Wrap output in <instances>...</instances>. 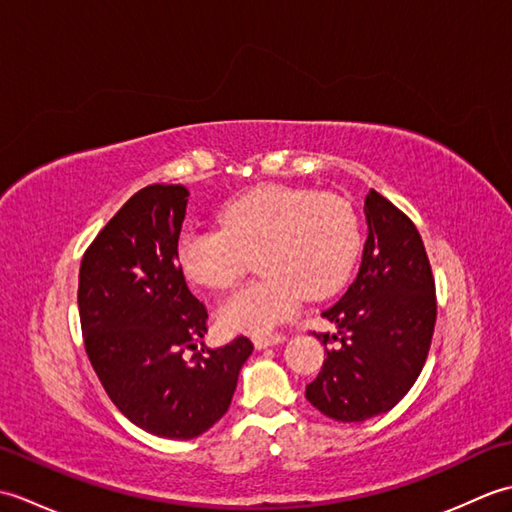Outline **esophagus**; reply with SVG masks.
I'll use <instances>...</instances> for the list:
<instances>
[{
    "label": "esophagus",
    "mask_w": 512,
    "mask_h": 512,
    "mask_svg": "<svg viewBox=\"0 0 512 512\" xmlns=\"http://www.w3.org/2000/svg\"><path fill=\"white\" fill-rule=\"evenodd\" d=\"M286 336L284 334H264V336H255L253 343L257 350H264V347H270V345H277V343H284Z\"/></svg>",
    "instance_id": "esophagus-1"
}]
</instances>
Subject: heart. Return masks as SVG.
<instances>
[{
  "label": "heart",
  "mask_w": 512,
  "mask_h": 512,
  "mask_svg": "<svg viewBox=\"0 0 512 512\" xmlns=\"http://www.w3.org/2000/svg\"><path fill=\"white\" fill-rule=\"evenodd\" d=\"M222 228H187L176 257L189 281L226 290L248 259L262 279L228 295L217 308L226 332L264 336L297 312L303 297L334 295L356 264L361 226L341 195L262 184L220 211Z\"/></svg>",
  "instance_id": "heart-1"
}]
</instances>
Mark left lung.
<instances>
[{
	"label": "left lung",
	"instance_id": "8db88e82",
	"mask_svg": "<svg viewBox=\"0 0 512 512\" xmlns=\"http://www.w3.org/2000/svg\"><path fill=\"white\" fill-rule=\"evenodd\" d=\"M369 235L354 284L323 317L339 334H317L328 345L306 398L323 416L363 422L402 400L427 361L436 328V281L416 224L385 195L365 198Z\"/></svg>",
	"mask_w": 512,
	"mask_h": 512
}]
</instances>
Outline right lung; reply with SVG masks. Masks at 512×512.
<instances>
[{"label": "right lung", "mask_w": 512, "mask_h": 512, "mask_svg": "<svg viewBox=\"0 0 512 512\" xmlns=\"http://www.w3.org/2000/svg\"><path fill=\"white\" fill-rule=\"evenodd\" d=\"M189 191L149 184L94 237L81 262L79 317L90 363L118 411L160 438L191 440L231 407L253 352L246 336L206 350L204 303L176 257ZM195 349L191 364L181 354Z\"/></svg>", "instance_id": "right-lung-1"}]
</instances>
